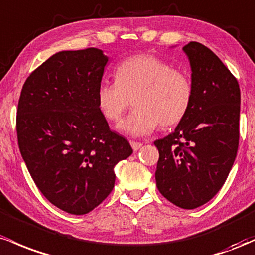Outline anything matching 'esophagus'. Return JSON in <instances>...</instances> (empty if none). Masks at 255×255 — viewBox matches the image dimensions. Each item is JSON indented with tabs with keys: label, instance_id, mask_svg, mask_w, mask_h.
<instances>
[{
	"label": "esophagus",
	"instance_id": "1",
	"mask_svg": "<svg viewBox=\"0 0 255 255\" xmlns=\"http://www.w3.org/2000/svg\"><path fill=\"white\" fill-rule=\"evenodd\" d=\"M130 144H131V147H132V149L133 150H138L139 149V148H141L142 147V143L141 142H135V141H131L130 142Z\"/></svg>",
	"mask_w": 255,
	"mask_h": 255
}]
</instances>
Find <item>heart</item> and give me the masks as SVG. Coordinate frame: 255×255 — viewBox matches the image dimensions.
Segmentation results:
<instances>
[{
	"instance_id": "heart-1",
	"label": "heart",
	"mask_w": 255,
	"mask_h": 255,
	"mask_svg": "<svg viewBox=\"0 0 255 255\" xmlns=\"http://www.w3.org/2000/svg\"><path fill=\"white\" fill-rule=\"evenodd\" d=\"M116 82H102L96 91L100 112L119 123L128 106L133 112L122 124L125 132L148 135L160 128L176 127L185 118L193 102L190 77L151 54L125 59L114 71Z\"/></svg>"
}]
</instances>
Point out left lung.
I'll use <instances>...</instances> for the list:
<instances>
[{
    "mask_svg": "<svg viewBox=\"0 0 255 255\" xmlns=\"http://www.w3.org/2000/svg\"><path fill=\"white\" fill-rule=\"evenodd\" d=\"M191 66L193 102L174 131L154 142L156 187L173 205L193 210L216 195L235 161L241 94L237 79L212 50L183 47Z\"/></svg>",
    "mask_w": 255,
    "mask_h": 255,
    "instance_id": "8db88e82",
    "label": "left lung"
}]
</instances>
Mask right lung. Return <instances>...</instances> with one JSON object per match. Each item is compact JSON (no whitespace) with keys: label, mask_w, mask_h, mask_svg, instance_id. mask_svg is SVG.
Segmentation results:
<instances>
[{"label":"right lung","mask_w":255,"mask_h":255,"mask_svg":"<svg viewBox=\"0 0 255 255\" xmlns=\"http://www.w3.org/2000/svg\"><path fill=\"white\" fill-rule=\"evenodd\" d=\"M107 61L96 48L60 51L27 77L20 94L22 159L45 199L71 214L101 204L113 190L114 166L132 154L97 106Z\"/></svg>","instance_id":"1"}]
</instances>
